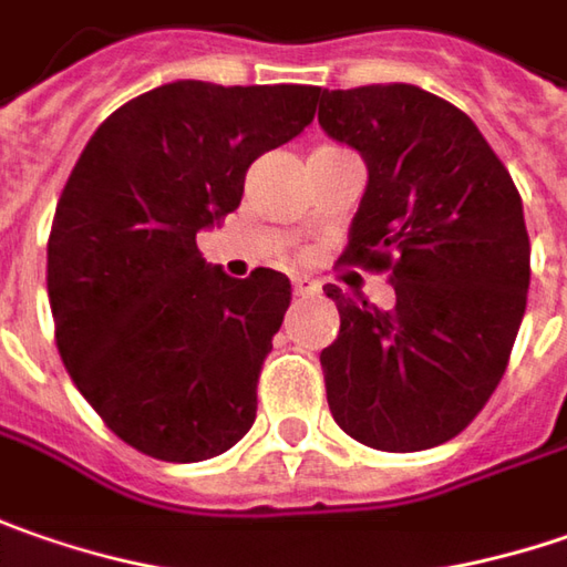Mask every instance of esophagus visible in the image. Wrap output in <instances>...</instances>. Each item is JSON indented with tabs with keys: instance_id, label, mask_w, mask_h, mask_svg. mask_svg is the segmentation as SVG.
Listing matches in <instances>:
<instances>
[{
	"instance_id": "34e87169",
	"label": "esophagus",
	"mask_w": 567,
	"mask_h": 567,
	"mask_svg": "<svg viewBox=\"0 0 567 567\" xmlns=\"http://www.w3.org/2000/svg\"><path fill=\"white\" fill-rule=\"evenodd\" d=\"M291 285H295V295H317V291H320V285L313 282V279H308V276H295Z\"/></svg>"
}]
</instances>
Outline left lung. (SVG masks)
Returning a JSON list of instances; mask_svg holds the SVG:
<instances>
[{"mask_svg": "<svg viewBox=\"0 0 567 567\" xmlns=\"http://www.w3.org/2000/svg\"><path fill=\"white\" fill-rule=\"evenodd\" d=\"M323 133L368 167L342 259L393 269L396 305L327 285L339 336L320 352L336 425L412 454L456 437L507 368L529 288L524 203L476 123L390 82L320 94Z\"/></svg>", "mask_w": 567, "mask_h": 567, "instance_id": "left-lung-1", "label": "left lung"}]
</instances>
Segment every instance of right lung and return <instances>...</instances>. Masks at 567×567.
Instances as JSON below:
<instances>
[{
    "label": "right lung",
    "instance_id": "1",
    "mask_svg": "<svg viewBox=\"0 0 567 567\" xmlns=\"http://www.w3.org/2000/svg\"><path fill=\"white\" fill-rule=\"evenodd\" d=\"M313 85L171 82L113 111L75 161L47 244L69 378L142 454L199 463L257 419L291 305L276 269L231 279L196 235L240 206L247 167L313 120Z\"/></svg>",
    "mask_w": 567,
    "mask_h": 567
}]
</instances>
